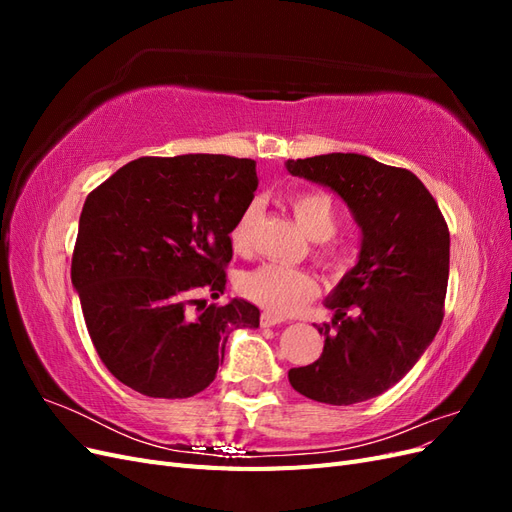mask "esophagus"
I'll list each match as a JSON object with an SVG mask.
<instances>
[{
  "label": "esophagus",
  "mask_w": 512,
  "mask_h": 512,
  "mask_svg": "<svg viewBox=\"0 0 512 512\" xmlns=\"http://www.w3.org/2000/svg\"><path fill=\"white\" fill-rule=\"evenodd\" d=\"M282 322H284L282 316H275V314H269V312H265V314L260 316L262 327H275V324H282Z\"/></svg>",
  "instance_id": "34e87169"
}]
</instances>
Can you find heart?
<instances>
[{"instance_id":"b5f03b06","label":"heart","mask_w":512,"mask_h":512,"mask_svg":"<svg viewBox=\"0 0 512 512\" xmlns=\"http://www.w3.org/2000/svg\"><path fill=\"white\" fill-rule=\"evenodd\" d=\"M288 205L297 218L305 235L314 241H327L335 235L339 224V213L333 198L327 192H301L294 194ZM256 218V205L247 207L230 230V245L237 254L250 250L252 224ZM320 258L327 260L331 267H342L344 256L333 245H324ZM239 290L247 301L260 305L271 314H294L316 297L318 282L305 269H294L286 265H260L241 275Z\"/></svg>"}]
</instances>
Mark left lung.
Wrapping results in <instances>:
<instances>
[{"label":"left lung","instance_id":"left-lung-1","mask_svg":"<svg viewBox=\"0 0 512 512\" xmlns=\"http://www.w3.org/2000/svg\"><path fill=\"white\" fill-rule=\"evenodd\" d=\"M288 173L324 185L361 228L356 265L324 299L333 309L320 359L292 367L294 391L331 406L378 397L404 378L444 316L451 235L438 203L406 168L359 153L288 160Z\"/></svg>","mask_w":512,"mask_h":512}]
</instances>
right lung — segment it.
Returning a JSON list of instances; mask_svg holds the SVG:
<instances>
[{"instance_id": "right-lung-1", "label": "right lung", "mask_w": 512, "mask_h": 512, "mask_svg": "<svg viewBox=\"0 0 512 512\" xmlns=\"http://www.w3.org/2000/svg\"><path fill=\"white\" fill-rule=\"evenodd\" d=\"M258 188L256 162L190 153L121 166L83 205L72 256L91 342L111 374L147 397H192L215 380L228 335L256 329L226 290L230 230Z\"/></svg>"}]
</instances>
